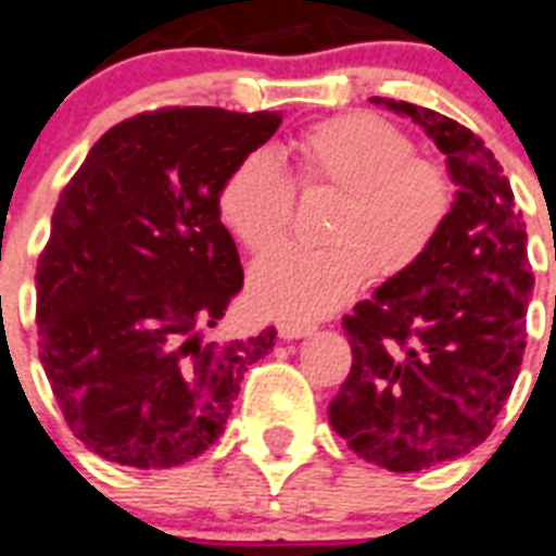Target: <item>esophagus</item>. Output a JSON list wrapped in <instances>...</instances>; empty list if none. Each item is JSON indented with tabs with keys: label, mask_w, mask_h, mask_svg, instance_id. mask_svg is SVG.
Returning <instances> with one entry per match:
<instances>
[{
	"label": "esophagus",
	"mask_w": 556,
	"mask_h": 556,
	"mask_svg": "<svg viewBox=\"0 0 556 556\" xmlns=\"http://www.w3.org/2000/svg\"><path fill=\"white\" fill-rule=\"evenodd\" d=\"M277 331L282 340H300V337H308L314 331V325H305V323H279Z\"/></svg>",
	"instance_id": "1"
}]
</instances>
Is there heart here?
Wrapping results in <instances>:
<instances>
[{
  "label": "heart",
  "instance_id": "obj_1",
  "mask_svg": "<svg viewBox=\"0 0 556 556\" xmlns=\"http://www.w3.org/2000/svg\"><path fill=\"white\" fill-rule=\"evenodd\" d=\"M296 174L265 148L237 160L216 193V214L256 260L291 239L293 185L337 193L319 251H293L251 277V302L277 319H319L342 308L371 279L403 274L440 237L454 205L442 162L410 151L403 130L374 114H342L311 125L293 142Z\"/></svg>",
  "mask_w": 556,
  "mask_h": 556
}]
</instances>
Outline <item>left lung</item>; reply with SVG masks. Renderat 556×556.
<instances>
[{"label":"left lung","mask_w":556,"mask_h":556,"mask_svg":"<svg viewBox=\"0 0 556 556\" xmlns=\"http://www.w3.org/2000/svg\"><path fill=\"white\" fill-rule=\"evenodd\" d=\"M371 102L434 139L457 197L426 256L342 319L354 363L328 419L365 463L419 471L491 434L520 374L534 277L526 223L485 142L428 108Z\"/></svg>","instance_id":"obj_1"}]
</instances>
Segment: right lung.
<instances>
[{
	"label": "right lung",
	"instance_id": "1",
	"mask_svg": "<svg viewBox=\"0 0 556 556\" xmlns=\"http://www.w3.org/2000/svg\"><path fill=\"white\" fill-rule=\"evenodd\" d=\"M282 116L162 108L108 130L59 193L36 265L39 359L76 440L130 468L200 457L274 328L205 342L242 288L216 193Z\"/></svg>",
	"mask_w": 556,
	"mask_h": 556
}]
</instances>
